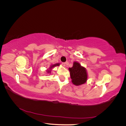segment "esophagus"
<instances>
[{
  "mask_svg": "<svg viewBox=\"0 0 126 126\" xmlns=\"http://www.w3.org/2000/svg\"><path fill=\"white\" fill-rule=\"evenodd\" d=\"M66 64H67L66 63H62V64H63V66H65Z\"/></svg>",
  "mask_w": 126,
  "mask_h": 126,
  "instance_id": "obj_1",
  "label": "esophagus"
}]
</instances>
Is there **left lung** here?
Returning a JSON list of instances; mask_svg holds the SVG:
<instances>
[{
	"instance_id": "1",
	"label": "left lung",
	"mask_w": 126,
	"mask_h": 126,
	"mask_svg": "<svg viewBox=\"0 0 126 126\" xmlns=\"http://www.w3.org/2000/svg\"><path fill=\"white\" fill-rule=\"evenodd\" d=\"M71 82L75 86H80L87 82L88 76L86 68L78 62H74L73 66L69 68Z\"/></svg>"
}]
</instances>
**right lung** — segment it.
<instances>
[{"instance_id": "add662e5", "label": "right lung", "mask_w": 126, "mask_h": 126, "mask_svg": "<svg viewBox=\"0 0 126 126\" xmlns=\"http://www.w3.org/2000/svg\"><path fill=\"white\" fill-rule=\"evenodd\" d=\"M60 64L59 63H55V64H51V65L50 66V67H49V69H48L46 70L47 74H50L53 68H54V67H56V66H59Z\"/></svg>"}]
</instances>
